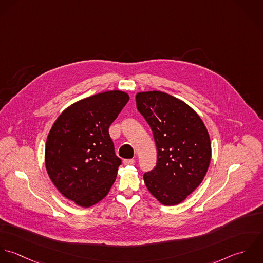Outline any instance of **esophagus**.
I'll return each mask as SVG.
<instances>
[{"mask_svg":"<svg viewBox=\"0 0 263 263\" xmlns=\"http://www.w3.org/2000/svg\"><path fill=\"white\" fill-rule=\"evenodd\" d=\"M123 162H124V164H125V165H128V164H134V163H135V159H125Z\"/></svg>","mask_w":263,"mask_h":263,"instance_id":"1","label":"esophagus"}]
</instances>
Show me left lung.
Wrapping results in <instances>:
<instances>
[{
    "instance_id": "1",
    "label": "left lung",
    "mask_w": 263,
    "mask_h": 263,
    "mask_svg": "<svg viewBox=\"0 0 263 263\" xmlns=\"http://www.w3.org/2000/svg\"><path fill=\"white\" fill-rule=\"evenodd\" d=\"M136 105L158 149L157 165L143 175L144 183L161 204L177 205L206 175L211 158L208 129L192 107L161 91L138 92Z\"/></svg>"
}]
</instances>
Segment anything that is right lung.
<instances>
[{
	"label": "right lung",
	"mask_w": 263,
	"mask_h": 263,
	"mask_svg": "<svg viewBox=\"0 0 263 263\" xmlns=\"http://www.w3.org/2000/svg\"><path fill=\"white\" fill-rule=\"evenodd\" d=\"M129 101L110 90L68 106L47 138L46 168L55 188L69 200L89 208L107 195L121 159L108 134L110 124Z\"/></svg>",
	"instance_id": "1"
}]
</instances>
